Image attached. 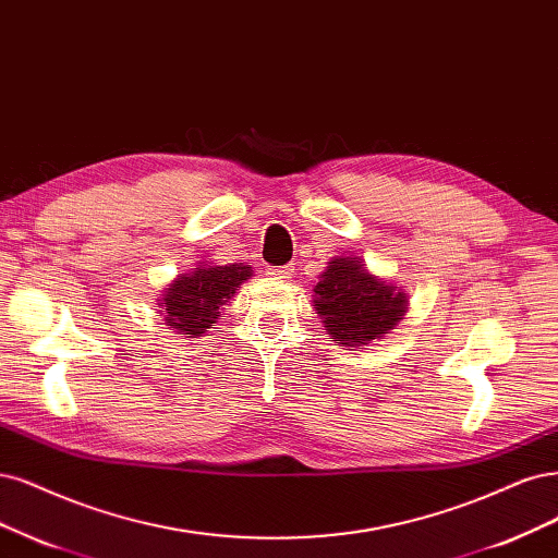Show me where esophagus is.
Here are the masks:
<instances>
[{
    "instance_id": "1",
    "label": "esophagus",
    "mask_w": 558,
    "mask_h": 558,
    "mask_svg": "<svg viewBox=\"0 0 558 558\" xmlns=\"http://www.w3.org/2000/svg\"><path fill=\"white\" fill-rule=\"evenodd\" d=\"M267 275H270V279H277V281H288L293 277V267H270V270H267Z\"/></svg>"
}]
</instances>
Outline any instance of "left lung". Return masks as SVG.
<instances>
[{"mask_svg":"<svg viewBox=\"0 0 558 558\" xmlns=\"http://www.w3.org/2000/svg\"><path fill=\"white\" fill-rule=\"evenodd\" d=\"M314 310L337 345H367L390 335L409 312L403 288L378 279L357 256H335L314 288Z\"/></svg>","mask_w":558,"mask_h":558,"instance_id":"obj_1","label":"left lung"}]
</instances>
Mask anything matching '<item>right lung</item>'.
Returning <instances> with one entry per match:
<instances>
[{
    "label": "right lung",
    "mask_w": 558,
    "mask_h": 558,
    "mask_svg": "<svg viewBox=\"0 0 558 558\" xmlns=\"http://www.w3.org/2000/svg\"><path fill=\"white\" fill-rule=\"evenodd\" d=\"M252 275L254 270L244 263L215 265L203 260L163 288L159 314L178 335L198 339L213 328L226 302L235 298Z\"/></svg>",
    "instance_id": "right-lung-1"
}]
</instances>
